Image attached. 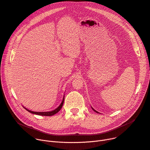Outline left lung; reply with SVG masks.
Here are the masks:
<instances>
[{
    "mask_svg": "<svg viewBox=\"0 0 150 150\" xmlns=\"http://www.w3.org/2000/svg\"><path fill=\"white\" fill-rule=\"evenodd\" d=\"M91 108H92V107H91ZM92 109H93V110H94V111H95V112H98V111H96V110H94V109H93V108H92Z\"/></svg>",
    "mask_w": 150,
    "mask_h": 150,
    "instance_id": "left-lung-1",
    "label": "left lung"
}]
</instances>
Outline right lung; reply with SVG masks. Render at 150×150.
<instances>
[{
  "instance_id": "obj_1",
  "label": "right lung",
  "mask_w": 150,
  "mask_h": 150,
  "mask_svg": "<svg viewBox=\"0 0 150 150\" xmlns=\"http://www.w3.org/2000/svg\"><path fill=\"white\" fill-rule=\"evenodd\" d=\"M64 98L62 100V102L61 104L59 105V107H57L56 109H55L53 111H48V112H35V111H30L29 110H27L26 108H25V107H23L25 110H27L28 112H31V113H33V114H38V115H40V116H51L52 115H54V114H56L57 112H58L60 109L62 108V107L63 106V104H64Z\"/></svg>"
}]
</instances>
